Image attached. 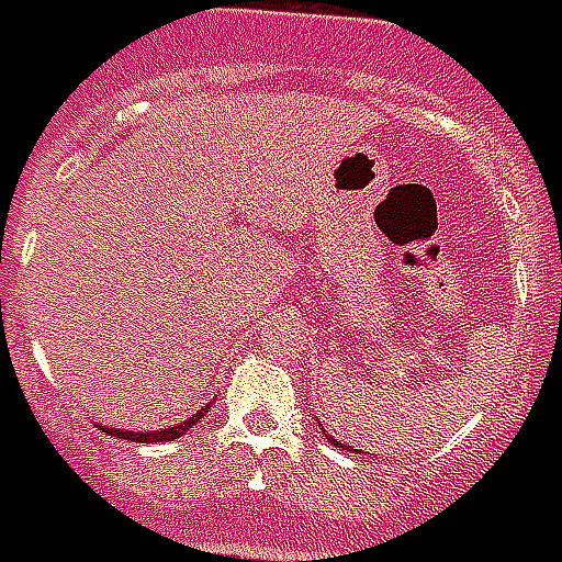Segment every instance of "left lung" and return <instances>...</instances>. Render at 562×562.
Masks as SVG:
<instances>
[{"instance_id": "obj_1", "label": "left lung", "mask_w": 562, "mask_h": 562, "mask_svg": "<svg viewBox=\"0 0 562 562\" xmlns=\"http://www.w3.org/2000/svg\"><path fill=\"white\" fill-rule=\"evenodd\" d=\"M330 442H334V446H337V448H349V451H355V454H358V448H352V446H342V442H337V439H330Z\"/></svg>"}]
</instances>
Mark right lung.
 <instances>
[{"label": "right lung", "mask_w": 562, "mask_h": 562, "mask_svg": "<svg viewBox=\"0 0 562 562\" xmlns=\"http://www.w3.org/2000/svg\"><path fill=\"white\" fill-rule=\"evenodd\" d=\"M207 413V406L204 409H198L192 418H186V422L173 424V427H165V430H147V434H135V430H116V427H102L104 434L120 436V439H132V442H171L177 436H183L192 424H198V418H204Z\"/></svg>", "instance_id": "add662e5"}]
</instances>
